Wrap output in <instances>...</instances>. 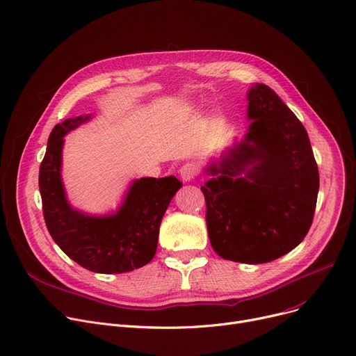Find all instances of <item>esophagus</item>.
<instances>
[{"mask_svg":"<svg viewBox=\"0 0 356 356\" xmlns=\"http://www.w3.org/2000/svg\"><path fill=\"white\" fill-rule=\"evenodd\" d=\"M180 179L184 181V183H188V181H192L195 177H196V175H197V168H196V164H193V163H186V164H183L181 168H180Z\"/></svg>","mask_w":356,"mask_h":356,"instance_id":"1","label":"esophagus"}]
</instances>
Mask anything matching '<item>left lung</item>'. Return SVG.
I'll return each mask as SVG.
<instances>
[{"label": "left lung", "mask_w": 356, "mask_h": 356, "mask_svg": "<svg viewBox=\"0 0 356 356\" xmlns=\"http://www.w3.org/2000/svg\"><path fill=\"white\" fill-rule=\"evenodd\" d=\"M249 127L211 156L202 191L211 248L227 260L266 264L293 250L309 230L319 173L309 137L265 84L248 90Z\"/></svg>", "instance_id": "8db88e82"}]
</instances>
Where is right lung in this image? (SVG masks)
<instances>
[{
  "instance_id": "1",
  "label": "right lung",
  "mask_w": 356,
  "mask_h": 356,
  "mask_svg": "<svg viewBox=\"0 0 356 356\" xmlns=\"http://www.w3.org/2000/svg\"><path fill=\"white\" fill-rule=\"evenodd\" d=\"M91 114L58 123L40 165V193L47 229L60 249L96 273H124L147 265L156 254L161 219L183 186L175 176L133 180L115 210L104 215L76 209L63 181L64 136L90 122Z\"/></svg>"
}]
</instances>
